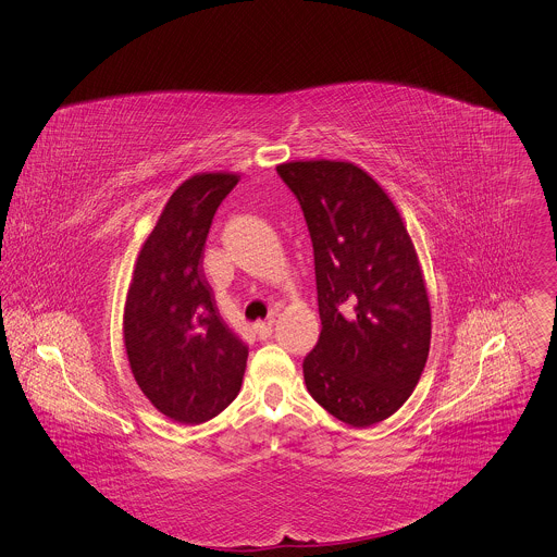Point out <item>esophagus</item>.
<instances>
[{
    "label": "esophagus",
    "instance_id": "1",
    "mask_svg": "<svg viewBox=\"0 0 557 557\" xmlns=\"http://www.w3.org/2000/svg\"><path fill=\"white\" fill-rule=\"evenodd\" d=\"M273 321H275V314H271L269 321H262V323H256V325H253V332H256V336H258L260 341L271 338V334H273Z\"/></svg>",
    "mask_w": 557,
    "mask_h": 557
}]
</instances>
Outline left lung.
<instances>
[{
    "label": "left lung",
    "mask_w": 557,
    "mask_h": 557,
    "mask_svg": "<svg viewBox=\"0 0 557 557\" xmlns=\"http://www.w3.org/2000/svg\"><path fill=\"white\" fill-rule=\"evenodd\" d=\"M314 249L321 336L304 360L308 393L354 428L395 414L425 369L432 312L423 271L391 197L360 166L286 162Z\"/></svg>",
    "instance_id": "obj_1"
}]
</instances>
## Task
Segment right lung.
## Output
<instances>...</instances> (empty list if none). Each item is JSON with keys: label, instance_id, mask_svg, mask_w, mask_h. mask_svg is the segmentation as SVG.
I'll list each match as a JSON object with an SVG mask.
<instances>
[{"label": "right lung", "instance_id": "right-lung-1", "mask_svg": "<svg viewBox=\"0 0 557 557\" xmlns=\"http://www.w3.org/2000/svg\"><path fill=\"white\" fill-rule=\"evenodd\" d=\"M199 173L169 197L134 267L123 341L132 375L164 417L199 425L238 395L247 345L225 325L201 258L214 212L238 184Z\"/></svg>", "mask_w": 557, "mask_h": 557}]
</instances>
